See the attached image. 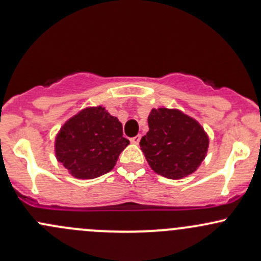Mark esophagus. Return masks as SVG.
<instances>
[{
    "label": "esophagus",
    "instance_id": "1",
    "mask_svg": "<svg viewBox=\"0 0 261 261\" xmlns=\"http://www.w3.org/2000/svg\"><path fill=\"white\" fill-rule=\"evenodd\" d=\"M141 138H142V137L138 134V136H136V137H133V138H130V143H133V144H138V143L141 142Z\"/></svg>",
    "mask_w": 261,
    "mask_h": 261
}]
</instances>
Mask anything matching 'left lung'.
Segmentation results:
<instances>
[{
    "label": "left lung",
    "instance_id": "1",
    "mask_svg": "<svg viewBox=\"0 0 261 261\" xmlns=\"http://www.w3.org/2000/svg\"><path fill=\"white\" fill-rule=\"evenodd\" d=\"M148 125L149 130L139 145L156 174L181 179L194 173L205 159L208 134L199 122L179 109L153 108Z\"/></svg>",
    "mask_w": 261,
    "mask_h": 261
}]
</instances>
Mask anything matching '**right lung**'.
I'll return each mask as SVG.
<instances>
[{"mask_svg":"<svg viewBox=\"0 0 261 261\" xmlns=\"http://www.w3.org/2000/svg\"><path fill=\"white\" fill-rule=\"evenodd\" d=\"M129 144L117 117L102 106L87 107L58 130L56 158L77 179H94L111 172L120 152Z\"/></svg>","mask_w":261,"mask_h":261,"instance_id":"obj_1","label":"right lung"}]
</instances>
